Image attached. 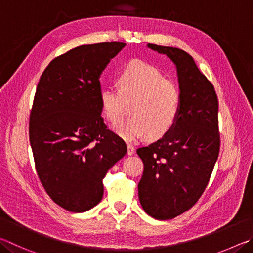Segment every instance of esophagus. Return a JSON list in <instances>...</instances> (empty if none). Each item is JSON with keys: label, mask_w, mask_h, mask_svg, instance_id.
<instances>
[{"label": "esophagus", "mask_w": 253, "mask_h": 253, "mask_svg": "<svg viewBox=\"0 0 253 253\" xmlns=\"http://www.w3.org/2000/svg\"><path fill=\"white\" fill-rule=\"evenodd\" d=\"M135 153H136L135 147L131 146L130 144H128V145H127V154H128V155H134Z\"/></svg>", "instance_id": "obj_1"}]
</instances>
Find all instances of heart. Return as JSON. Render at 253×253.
<instances>
[{
    "label": "heart",
    "mask_w": 253,
    "mask_h": 253,
    "mask_svg": "<svg viewBox=\"0 0 253 253\" xmlns=\"http://www.w3.org/2000/svg\"><path fill=\"white\" fill-rule=\"evenodd\" d=\"M117 86H103L99 98L103 111L112 123L125 116L131 104L132 117L115 127L127 141L150 135L159 138L170 131L180 115L181 93L158 68L142 61H131L118 73Z\"/></svg>",
    "instance_id": "b5f03b06"
}]
</instances>
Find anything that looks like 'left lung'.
Returning a JSON list of instances; mask_svg holds the SVG:
<instances>
[{"mask_svg":"<svg viewBox=\"0 0 253 253\" xmlns=\"http://www.w3.org/2000/svg\"><path fill=\"white\" fill-rule=\"evenodd\" d=\"M177 68L180 115L163 138L137 149L144 163L138 183L140 205L155 219L186 212L208 185L220 150L218 98L214 87L185 50L148 44Z\"/></svg>","mask_w":253,"mask_h":253,"instance_id":"obj_1","label":"left lung"}]
</instances>
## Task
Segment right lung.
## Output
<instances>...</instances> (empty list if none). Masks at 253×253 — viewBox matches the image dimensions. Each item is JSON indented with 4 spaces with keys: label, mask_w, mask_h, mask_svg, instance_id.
I'll list each match as a JSON object with an SVG mask.
<instances>
[{
    "label": "right lung",
    "mask_w": 253,
    "mask_h": 253,
    "mask_svg": "<svg viewBox=\"0 0 253 253\" xmlns=\"http://www.w3.org/2000/svg\"><path fill=\"white\" fill-rule=\"evenodd\" d=\"M125 45L68 50L48 64L36 87L29 127L35 169L50 199L72 212L102 200L104 177L127 153L100 116L99 98L100 74Z\"/></svg>",
    "instance_id": "obj_1"
}]
</instances>
